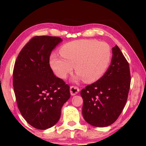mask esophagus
Listing matches in <instances>:
<instances>
[{"instance_id":"esophagus-1","label":"esophagus","mask_w":146,"mask_h":146,"mask_svg":"<svg viewBox=\"0 0 146 146\" xmlns=\"http://www.w3.org/2000/svg\"><path fill=\"white\" fill-rule=\"evenodd\" d=\"M79 91V89L78 87H76V86H72L70 87V93H71V95H76L78 93Z\"/></svg>"}]
</instances>
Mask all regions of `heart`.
<instances>
[{"label":"heart","instance_id":"obj_1","mask_svg":"<svg viewBox=\"0 0 146 146\" xmlns=\"http://www.w3.org/2000/svg\"><path fill=\"white\" fill-rule=\"evenodd\" d=\"M62 56L53 54L49 64L55 75L65 79L75 66L78 79L85 82H95L107 71L112 58L108 44L94 39L74 40L64 44L60 49Z\"/></svg>","mask_w":146,"mask_h":146}]
</instances>
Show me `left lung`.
<instances>
[{
    "label": "left lung",
    "mask_w": 146,
    "mask_h": 146,
    "mask_svg": "<svg viewBox=\"0 0 146 146\" xmlns=\"http://www.w3.org/2000/svg\"><path fill=\"white\" fill-rule=\"evenodd\" d=\"M112 52L111 64L104 76L80 92L83 117L93 126L114 123L127 102L131 84L129 63L117 45Z\"/></svg>",
    "instance_id": "obj_1"
}]
</instances>
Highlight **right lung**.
<instances>
[{"label": "right lung", "mask_w": 146, "mask_h": 146, "mask_svg": "<svg viewBox=\"0 0 146 146\" xmlns=\"http://www.w3.org/2000/svg\"><path fill=\"white\" fill-rule=\"evenodd\" d=\"M62 39L36 36L22 49L15 63L13 85L21 115L29 124L46 129L57 123L70 98V86L54 75L49 56Z\"/></svg>", "instance_id": "1"}]
</instances>
